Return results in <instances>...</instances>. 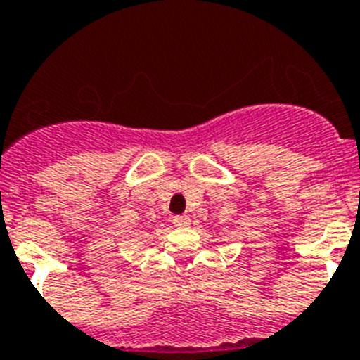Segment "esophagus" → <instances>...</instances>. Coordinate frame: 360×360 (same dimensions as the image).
<instances>
[{"mask_svg": "<svg viewBox=\"0 0 360 360\" xmlns=\"http://www.w3.org/2000/svg\"><path fill=\"white\" fill-rule=\"evenodd\" d=\"M173 224H174V227H180V229L189 227L191 218H189V216H174Z\"/></svg>", "mask_w": 360, "mask_h": 360, "instance_id": "obj_1", "label": "esophagus"}]
</instances>
